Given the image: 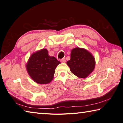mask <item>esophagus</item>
Masks as SVG:
<instances>
[{"label":"esophagus","mask_w":123,"mask_h":123,"mask_svg":"<svg viewBox=\"0 0 123 123\" xmlns=\"http://www.w3.org/2000/svg\"><path fill=\"white\" fill-rule=\"evenodd\" d=\"M66 59L65 58H63V59H62L61 60V62H62V63H65L66 62Z\"/></svg>","instance_id":"1"}]
</instances>
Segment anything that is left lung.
Returning a JSON list of instances; mask_svg holds the SVG:
<instances>
[{
	"label": "left lung",
	"instance_id": "8db88e82",
	"mask_svg": "<svg viewBox=\"0 0 123 123\" xmlns=\"http://www.w3.org/2000/svg\"><path fill=\"white\" fill-rule=\"evenodd\" d=\"M95 60L92 54L83 48L76 47L71 51L70 60L67 62L71 72L80 79H85L94 70Z\"/></svg>",
	"mask_w": 123,
	"mask_h": 123
}]
</instances>
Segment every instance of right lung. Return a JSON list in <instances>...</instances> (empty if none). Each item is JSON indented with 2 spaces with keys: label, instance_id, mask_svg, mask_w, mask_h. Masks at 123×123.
<instances>
[{
  "label": "right lung",
  "instance_id": "add662e5",
  "mask_svg": "<svg viewBox=\"0 0 123 123\" xmlns=\"http://www.w3.org/2000/svg\"><path fill=\"white\" fill-rule=\"evenodd\" d=\"M60 62L48 55L47 49L33 53L26 64L27 71L37 84H48L54 79L55 70Z\"/></svg>",
  "mask_w": 123,
  "mask_h": 123
}]
</instances>
